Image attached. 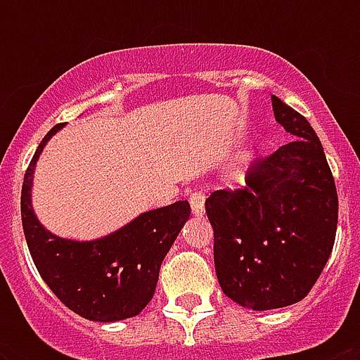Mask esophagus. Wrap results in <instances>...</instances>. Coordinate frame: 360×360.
<instances>
[{
  "mask_svg": "<svg viewBox=\"0 0 360 360\" xmlns=\"http://www.w3.org/2000/svg\"><path fill=\"white\" fill-rule=\"evenodd\" d=\"M191 209L194 217H203V213H205V196H203L202 192H192Z\"/></svg>",
  "mask_w": 360,
  "mask_h": 360,
  "instance_id": "esophagus-1",
  "label": "esophagus"
}]
</instances>
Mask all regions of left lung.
Listing matches in <instances>:
<instances>
[{
  "instance_id": "obj_1",
  "label": "left lung",
  "mask_w": 360,
  "mask_h": 360,
  "mask_svg": "<svg viewBox=\"0 0 360 360\" xmlns=\"http://www.w3.org/2000/svg\"><path fill=\"white\" fill-rule=\"evenodd\" d=\"M271 103L274 120L297 140L252 164L245 188L217 191L205 200L220 288L257 312L308 295L338 224L335 179L318 134L278 97Z\"/></svg>"
}]
</instances>
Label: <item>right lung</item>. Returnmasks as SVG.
Wrapping results in <instances>:
<instances>
[{
  "instance_id": "1",
  "label": "right lung",
  "mask_w": 360,
  "mask_h": 360,
  "mask_svg": "<svg viewBox=\"0 0 360 360\" xmlns=\"http://www.w3.org/2000/svg\"><path fill=\"white\" fill-rule=\"evenodd\" d=\"M65 124L37 147L22 185V226L37 271L53 295L82 318L114 323L134 318L153 299L158 271L191 217L186 200L138 214L108 236L91 240L53 236L33 209V175L41 153Z\"/></svg>"
}]
</instances>
